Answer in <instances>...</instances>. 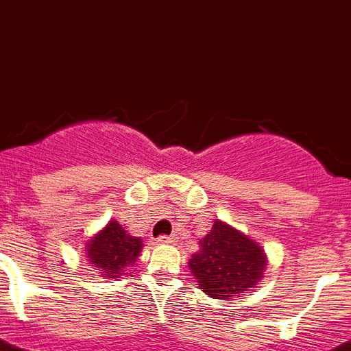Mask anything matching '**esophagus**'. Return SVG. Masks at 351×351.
I'll list each match as a JSON object with an SVG mask.
<instances>
[{"mask_svg":"<svg viewBox=\"0 0 351 351\" xmlns=\"http://www.w3.org/2000/svg\"><path fill=\"white\" fill-rule=\"evenodd\" d=\"M159 243H166V245H171V243H175V238L173 236H160L159 239H157Z\"/></svg>","mask_w":351,"mask_h":351,"instance_id":"esophagus-1","label":"esophagus"}]
</instances>
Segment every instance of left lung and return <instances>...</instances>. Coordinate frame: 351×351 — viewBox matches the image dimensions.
Masks as SVG:
<instances>
[{"instance_id": "1", "label": "left lung", "mask_w": 351, "mask_h": 351, "mask_svg": "<svg viewBox=\"0 0 351 351\" xmlns=\"http://www.w3.org/2000/svg\"><path fill=\"white\" fill-rule=\"evenodd\" d=\"M199 250L189 258L194 285L220 301L241 298L261 282L267 267V255L255 239L222 220H215Z\"/></svg>"}]
</instances>
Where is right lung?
Returning a JSON list of instances; mask_svg holds the SVG:
<instances>
[{
  "label": "right lung",
  "instance_id": "right-lung-1",
  "mask_svg": "<svg viewBox=\"0 0 351 351\" xmlns=\"http://www.w3.org/2000/svg\"><path fill=\"white\" fill-rule=\"evenodd\" d=\"M143 246L141 238L131 236L121 223L112 219L85 241V261L103 280H117L129 274Z\"/></svg>",
  "mask_w": 351,
  "mask_h": 351
}]
</instances>
